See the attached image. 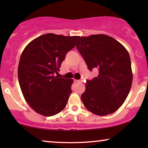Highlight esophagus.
<instances>
[{
	"instance_id": "1",
	"label": "esophagus",
	"mask_w": 148,
	"mask_h": 148,
	"mask_svg": "<svg viewBox=\"0 0 148 148\" xmlns=\"http://www.w3.org/2000/svg\"><path fill=\"white\" fill-rule=\"evenodd\" d=\"M76 82H78V83H82V82H83V80H82V79H79V80H76Z\"/></svg>"
}]
</instances>
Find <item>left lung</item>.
<instances>
[{
  "label": "left lung",
  "mask_w": 148,
  "mask_h": 148,
  "mask_svg": "<svg viewBox=\"0 0 148 148\" xmlns=\"http://www.w3.org/2000/svg\"><path fill=\"white\" fill-rule=\"evenodd\" d=\"M77 49L88 69H98V77L87 80L82 100L94 114L105 116L118 110L126 100L133 81L129 52L122 44L104 34L78 36Z\"/></svg>",
  "instance_id": "left-lung-1"
}]
</instances>
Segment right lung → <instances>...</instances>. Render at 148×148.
Instances as JSON below:
<instances>
[{
	"label": "right lung",
	"instance_id": "1",
	"mask_svg": "<svg viewBox=\"0 0 148 148\" xmlns=\"http://www.w3.org/2000/svg\"><path fill=\"white\" fill-rule=\"evenodd\" d=\"M77 38L46 34L32 40L22 52L18 66L20 88L29 106L43 116H53L65 108L73 80L54 74Z\"/></svg>",
	"mask_w": 148,
	"mask_h": 148
}]
</instances>
